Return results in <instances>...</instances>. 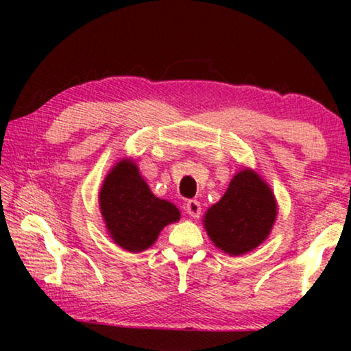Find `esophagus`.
<instances>
[{
    "instance_id": "1",
    "label": "esophagus",
    "mask_w": 351,
    "mask_h": 351,
    "mask_svg": "<svg viewBox=\"0 0 351 351\" xmlns=\"http://www.w3.org/2000/svg\"><path fill=\"white\" fill-rule=\"evenodd\" d=\"M184 209H186V212L192 218H198L201 215V206L197 199H189Z\"/></svg>"
}]
</instances>
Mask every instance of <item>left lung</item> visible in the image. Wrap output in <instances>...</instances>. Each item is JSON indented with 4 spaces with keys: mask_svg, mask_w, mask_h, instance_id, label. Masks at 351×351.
<instances>
[{
    "mask_svg": "<svg viewBox=\"0 0 351 351\" xmlns=\"http://www.w3.org/2000/svg\"><path fill=\"white\" fill-rule=\"evenodd\" d=\"M277 218V201L271 187L251 169H243L226 193L204 215V228L218 249L243 255L260 246Z\"/></svg>",
    "mask_w": 351,
    "mask_h": 351,
    "instance_id": "obj_1",
    "label": "left lung"
}]
</instances>
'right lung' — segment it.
I'll use <instances>...</instances> for the list:
<instances>
[{
    "label": "right lung",
    "mask_w": 351,
    "mask_h": 351,
    "mask_svg": "<svg viewBox=\"0 0 351 351\" xmlns=\"http://www.w3.org/2000/svg\"><path fill=\"white\" fill-rule=\"evenodd\" d=\"M99 206L111 240L130 252L145 251L181 217L175 204L154 197L132 159L119 161L106 175Z\"/></svg>",
    "instance_id": "obj_1"
}]
</instances>
